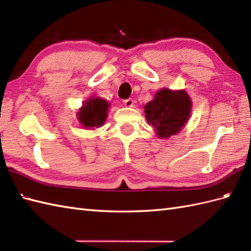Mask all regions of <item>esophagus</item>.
<instances>
[{"label": "esophagus", "instance_id": "1", "mask_svg": "<svg viewBox=\"0 0 251 251\" xmlns=\"http://www.w3.org/2000/svg\"><path fill=\"white\" fill-rule=\"evenodd\" d=\"M123 102H124V104L126 105V106H132L134 105V100L132 99H125L124 101H123Z\"/></svg>", "mask_w": 251, "mask_h": 251}]
</instances>
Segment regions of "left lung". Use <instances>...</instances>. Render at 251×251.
<instances>
[{"label": "left lung", "mask_w": 251, "mask_h": 251, "mask_svg": "<svg viewBox=\"0 0 251 251\" xmlns=\"http://www.w3.org/2000/svg\"><path fill=\"white\" fill-rule=\"evenodd\" d=\"M191 99L184 90L161 89L145 105L147 121L154 126L159 138H168L181 130L188 122Z\"/></svg>", "instance_id": "obj_1"}]
</instances>
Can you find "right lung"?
<instances>
[{
	"instance_id": "obj_1",
	"label": "right lung",
	"mask_w": 251,
	"mask_h": 251,
	"mask_svg": "<svg viewBox=\"0 0 251 251\" xmlns=\"http://www.w3.org/2000/svg\"><path fill=\"white\" fill-rule=\"evenodd\" d=\"M109 104L105 100L93 98L84 103L83 108L77 113L78 120L85 127H99L104 123L108 114Z\"/></svg>"
}]
</instances>
